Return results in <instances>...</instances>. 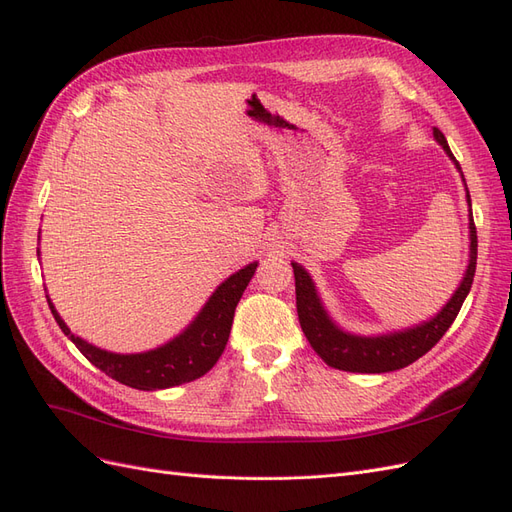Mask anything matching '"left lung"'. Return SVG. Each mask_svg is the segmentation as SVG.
Instances as JSON below:
<instances>
[{
  "instance_id": "8db88e82",
  "label": "left lung",
  "mask_w": 512,
  "mask_h": 512,
  "mask_svg": "<svg viewBox=\"0 0 512 512\" xmlns=\"http://www.w3.org/2000/svg\"><path fill=\"white\" fill-rule=\"evenodd\" d=\"M433 138L442 145L446 156L455 162L457 170L461 173L459 162L455 160L451 147H448L444 134L438 128H433ZM461 179H463V173H461ZM463 183H466V179H463ZM466 196L470 205V260H468L466 275H463V280L455 290L451 301H448L431 320L416 324L412 329L376 335V337H363V335H352L342 331L331 320L327 309H324L312 277H309V273L301 265L292 262L301 329L307 337V342L312 344V348L318 352V356L324 363L342 371H356V374H384V371L408 367L410 363L421 359L423 354H427L440 342L442 335L457 318L463 301H466L474 282V271H476L478 241H476V226L472 220V203H470L468 188H466Z\"/></svg>"
}]
</instances>
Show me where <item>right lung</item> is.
I'll use <instances>...</instances> for the list:
<instances>
[{
	"instance_id": "obj_1",
	"label": "right lung",
	"mask_w": 512,
	"mask_h": 512,
	"mask_svg": "<svg viewBox=\"0 0 512 512\" xmlns=\"http://www.w3.org/2000/svg\"><path fill=\"white\" fill-rule=\"evenodd\" d=\"M256 267L258 262H252V265L232 273L226 282L215 288L194 322L173 342L138 354L106 352L87 344L85 339L76 337L68 329V324L61 320L49 297H46V301H49L51 314L55 316L59 329L72 339V344L83 352L85 359L102 369L106 376L138 391L170 389V386H179L205 376L218 363L228 342L237 303L254 277Z\"/></svg>"
}]
</instances>
